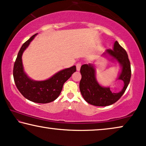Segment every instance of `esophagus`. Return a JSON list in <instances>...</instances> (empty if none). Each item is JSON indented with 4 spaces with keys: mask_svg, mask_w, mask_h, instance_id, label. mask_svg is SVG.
I'll return each instance as SVG.
<instances>
[{
    "mask_svg": "<svg viewBox=\"0 0 146 146\" xmlns=\"http://www.w3.org/2000/svg\"><path fill=\"white\" fill-rule=\"evenodd\" d=\"M81 63H77V64H76V67H77V71H79L80 69H81Z\"/></svg>",
    "mask_w": 146,
    "mask_h": 146,
    "instance_id": "obj_1",
    "label": "esophagus"
}]
</instances>
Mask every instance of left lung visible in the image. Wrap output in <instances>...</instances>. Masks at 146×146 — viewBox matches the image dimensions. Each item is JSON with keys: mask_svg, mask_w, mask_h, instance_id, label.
I'll return each instance as SVG.
<instances>
[{"mask_svg": "<svg viewBox=\"0 0 146 146\" xmlns=\"http://www.w3.org/2000/svg\"><path fill=\"white\" fill-rule=\"evenodd\" d=\"M105 53L112 57L120 63L122 71L119 75V80L124 82V87L118 93H112L109 87H101L98 83L95 77V69L91 64H84L81 66L80 72L81 79L79 89L82 96L88 103L94 106H106L114 104L120 99L128 87L131 78L130 62L126 50L116 41L113 50L108 49Z\"/></svg>", "mask_w": 146, "mask_h": 146, "instance_id": "left-lung-1", "label": "left lung"}]
</instances>
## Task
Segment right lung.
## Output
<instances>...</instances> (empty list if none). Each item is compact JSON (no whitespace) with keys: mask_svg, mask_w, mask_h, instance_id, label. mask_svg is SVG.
<instances>
[{"mask_svg":"<svg viewBox=\"0 0 146 146\" xmlns=\"http://www.w3.org/2000/svg\"><path fill=\"white\" fill-rule=\"evenodd\" d=\"M36 35H33L20 48L14 62L13 77L16 87L24 97L36 103L45 104L52 102L58 97L62 91L63 84L76 71V67L74 65L59 71L45 81H38L30 79L24 71L22 55Z\"/></svg>","mask_w":146,"mask_h":146,"instance_id":"1","label":"right lung"}]
</instances>
